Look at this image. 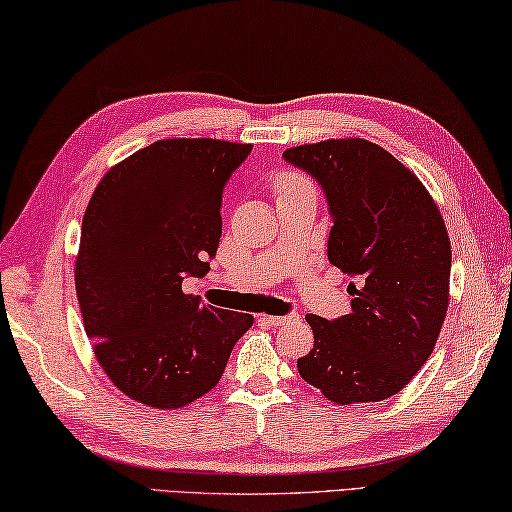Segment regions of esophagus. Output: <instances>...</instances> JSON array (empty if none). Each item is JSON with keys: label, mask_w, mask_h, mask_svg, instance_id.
<instances>
[{"label": "esophagus", "mask_w": 512, "mask_h": 512, "mask_svg": "<svg viewBox=\"0 0 512 512\" xmlns=\"http://www.w3.org/2000/svg\"><path fill=\"white\" fill-rule=\"evenodd\" d=\"M292 319H299V315H285V317L265 315V317H263L265 324H270V326H283V324H288V321H292Z\"/></svg>", "instance_id": "esophagus-1"}]
</instances>
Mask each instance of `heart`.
I'll use <instances>...</instances> for the list:
<instances>
[{"mask_svg":"<svg viewBox=\"0 0 512 512\" xmlns=\"http://www.w3.org/2000/svg\"><path fill=\"white\" fill-rule=\"evenodd\" d=\"M272 186H274L276 195L281 197V195L294 193V191H299V188H306V186H312V184L301 173H297V170H283V173L274 177Z\"/></svg>","mask_w":512,"mask_h":512,"instance_id":"obj_1","label":"heart"}]
</instances>
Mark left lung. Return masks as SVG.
I'll return each mask as SVG.
<instances>
[{"instance_id":"obj_1","label":"left lung","mask_w":512,"mask_h":512,"mask_svg":"<svg viewBox=\"0 0 512 512\" xmlns=\"http://www.w3.org/2000/svg\"><path fill=\"white\" fill-rule=\"evenodd\" d=\"M283 157L324 188L333 215L328 261L357 279L348 315L306 317L315 348L299 357L301 378L337 405L396 396L432 355L450 303L443 215L378 143L328 139Z\"/></svg>"}]
</instances>
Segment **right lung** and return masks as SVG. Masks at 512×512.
Listing matches in <instances>:
<instances>
[{
	"instance_id": "1",
	"label": "right lung",
	"mask_w": 512,
	"mask_h": 512,
	"mask_svg": "<svg viewBox=\"0 0 512 512\" xmlns=\"http://www.w3.org/2000/svg\"><path fill=\"white\" fill-rule=\"evenodd\" d=\"M251 143L164 139L107 170L76 256L85 333L107 378L155 409L191 405L220 382L247 312L182 292L218 251L222 197Z\"/></svg>"
}]
</instances>
